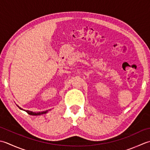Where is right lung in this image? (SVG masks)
I'll use <instances>...</instances> for the list:
<instances>
[{
	"label": "right lung",
	"mask_w": 150,
	"mask_h": 150,
	"mask_svg": "<svg viewBox=\"0 0 150 150\" xmlns=\"http://www.w3.org/2000/svg\"><path fill=\"white\" fill-rule=\"evenodd\" d=\"M20 109H21V108H20ZM25 111H26L28 114L31 115H42V114L46 113V112H47V111H43V112H32V111H27V110H26Z\"/></svg>",
	"instance_id": "right-lung-1"
}]
</instances>
